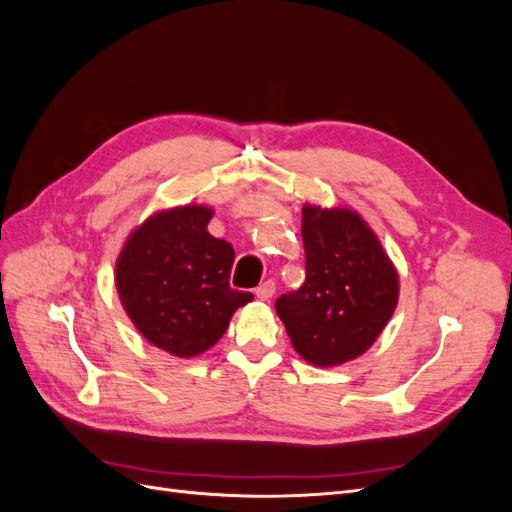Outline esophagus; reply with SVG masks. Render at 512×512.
Masks as SVG:
<instances>
[{
	"label": "esophagus",
	"instance_id": "34e87169",
	"mask_svg": "<svg viewBox=\"0 0 512 512\" xmlns=\"http://www.w3.org/2000/svg\"><path fill=\"white\" fill-rule=\"evenodd\" d=\"M273 292H275V282H273V280H267V282H262V284L256 288V297H258L260 301H269V299L273 297Z\"/></svg>",
	"mask_w": 512,
	"mask_h": 512
}]
</instances>
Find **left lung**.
<instances>
[{
	"instance_id": "8db88e82",
	"label": "left lung",
	"mask_w": 512,
	"mask_h": 512,
	"mask_svg": "<svg viewBox=\"0 0 512 512\" xmlns=\"http://www.w3.org/2000/svg\"><path fill=\"white\" fill-rule=\"evenodd\" d=\"M305 284L282 294L275 312L303 359L333 367L363 354L397 305L389 256L359 215L303 207Z\"/></svg>"
}]
</instances>
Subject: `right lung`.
<instances>
[{"mask_svg": "<svg viewBox=\"0 0 512 512\" xmlns=\"http://www.w3.org/2000/svg\"><path fill=\"white\" fill-rule=\"evenodd\" d=\"M211 209L156 213L132 232L117 260V290L153 346L196 356L226 333L235 309L254 299L230 288L232 245L207 232Z\"/></svg>", "mask_w": 512, "mask_h": 512, "instance_id": "1", "label": "right lung"}]
</instances>
